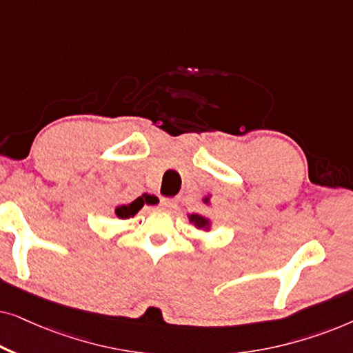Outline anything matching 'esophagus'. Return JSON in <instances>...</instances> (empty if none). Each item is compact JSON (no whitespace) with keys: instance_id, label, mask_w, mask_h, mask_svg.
Returning a JSON list of instances; mask_svg holds the SVG:
<instances>
[{"instance_id":"obj_1","label":"esophagus","mask_w":353,"mask_h":353,"mask_svg":"<svg viewBox=\"0 0 353 353\" xmlns=\"http://www.w3.org/2000/svg\"><path fill=\"white\" fill-rule=\"evenodd\" d=\"M161 205L163 207V209L172 210V209H175V207L178 205V201L176 199H168V197H163V199H161Z\"/></svg>"}]
</instances>
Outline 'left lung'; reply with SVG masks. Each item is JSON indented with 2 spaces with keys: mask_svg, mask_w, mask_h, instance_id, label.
Returning a JSON list of instances; mask_svg holds the SVG:
<instances>
[{
  "mask_svg": "<svg viewBox=\"0 0 353 353\" xmlns=\"http://www.w3.org/2000/svg\"><path fill=\"white\" fill-rule=\"evenodd\" d=\"M204 202L205 204H209V197H204ZM190 221L191 223H194V226H197L199 230H209V226H210L209 219H205V216H202L199 214L190 215Z\"/></svg>",
  "mask_w": 353,
  "mask_h": 353,
  "instance_id": "1",
  "label": "left lung"
}]
</instances>
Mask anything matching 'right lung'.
I'll use <instances>...</instances> for the list:
<instances>
[{"label":"right lung","mask_w":353,"mask_h":353,"mask_svg":"<svg viewBox=\"0 0 353 353\" xmlns=\"http://www.w3.org/2000/svg\"><path fill=\"white\" fill-rule=\"evenodd\" d=\"M144 205V201L141 197H138V199H134L133 202H130L127 205H119L115 207V215L119 216V219H130V216H134L138 214L139 210L143 209Z\"/></svg>","instance_id":"right-lung-1"}]
</instances>
